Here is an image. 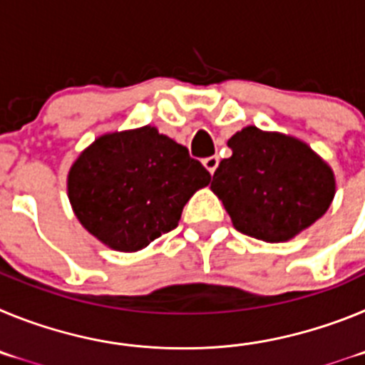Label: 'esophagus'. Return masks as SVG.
<instances>
[{
    "label": "esophagus",
    "mask_w": 365,
    "mask_h": 365,
    "mask_svg": "<svg viewBox=\"0 0 365 365\" xmlns=\"http://www.w3.org/2000/svg\"><path fill=\"white\" fill-rule=\"evenodd\" d=\"M202 166L206 168V170H208V172H210V175H214V172L215 170H217V166H219V159L217 157H206L205 160H202Z\"/></svg>",
    "instance_id": "34e87169"
}]
</instances>
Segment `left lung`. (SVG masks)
Returning a JSON list of instances; mask_svg holds the SVG:
<instances>
[{
    "label": "left lung",
    "mask_w": 365,
    "mask_h": 365,
    "mask_svg": "<svg viewBox=\"0 0 365 365\" xmlns=\"http://www.w3.org/2000/svg\"><path fill=\"white\" fill-rule=\"evenodd\" d=\"M212 192L222 201L235 230L283 243L316 222L333 202V168L307 143L247 125L228 138Z\"/></svg>",
    "instance_id": "8db88e82"
}]
</instances>
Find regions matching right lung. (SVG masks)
<instances>
[{
    "instance_id": "add662e5",
    "label": "right lung",
    "mask_w": 365,
    "mask_h": 365,
    "mask_svg": "<svg viewBox=\"0 0 365 365\" xmlns=\"http://www.w3.org/2000/svg\"><path fill=\"white\" fill-rule=\"evenodd\" d=\"M210 180L185 146L143 125L95 138L71 166L67 195L100 243L137 252L173 230L190 197Z\"/></svg>"
}]
</instances>
